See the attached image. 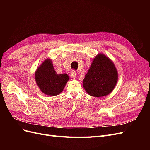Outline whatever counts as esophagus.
Instances as JSON below:
<instances>
[{"instance_id":"34e87169","label":"esophagus","mask_w":150,"mask_h":150,"mask_svg":"<svg viewBox=\"0 0 150 150\" xmlns=\"http://www.w3.org/2000/svg\"><path fill=\"white\" fill-rule=\"evenodd\" d=\"M70 74H71V76L72 77V78H76V76H77L76 72L74 71H71Z\"/></svg>"}]
</instances>
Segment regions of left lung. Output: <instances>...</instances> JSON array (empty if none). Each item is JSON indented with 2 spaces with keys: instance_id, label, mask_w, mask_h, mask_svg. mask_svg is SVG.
Instances as JSON below:
<instances>
[{
  "instance_id": "1",
  "label": "left lung",
  "mask_w": 150,
  "mask_h": 150,
  "mask_svg": "<svg viewBox=\"0 0 150 150\" xmlns=\"http://www.w3.org/2000/svg\"><path fill=\"white\" fill-rule=\"evenodd\" d=\"M117 80L118 72L114 62L104 54L99 53L93 59L83 85L90 96L101 98L112 91Z\"/></svg>"
}]
</instances>
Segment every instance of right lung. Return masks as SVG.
Listing matches in <instances>:
<instances>
[{
    "label": "right lung",
    "mask_w": 150,
    "mask_h": 150,
    "mask_svg": "<svg viewBox=\"0 0 150 150\" xmlns=\"http://www.w3.org/2000/svg\"><path fill=\"white\" fill-rule=\"evenodd\" d=\"M69 77L67 74H57L52 60L47 58L35 72V80L40 91L48 96H56L64 89Z\"/></svg>",
    "instance_id": "add662e5"
}]
</instances>
